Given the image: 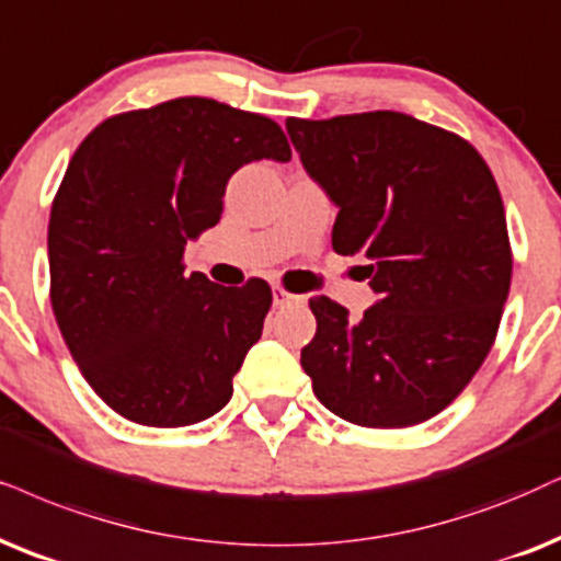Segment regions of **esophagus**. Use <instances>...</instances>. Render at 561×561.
Masks as SVG:
<instances>
[{
    "instance_id": "esophagus-1",
    "label": "esophagus",
    "mask_w": 561,
    "mask_h": 561,
    "mask_svg": "<svg viewBox=\"0 0 561 561\" xmlns=\"http://www.w3.org/2000/svg\"><path fill=\"white\" fill-rule=\"evenodd\" d=\"M272 295H274V305H276V308H285V305H300V302H305L302 295L289 293V289L279 287V285H274Z\"/></svg>"
}]
</instances>
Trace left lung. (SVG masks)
I'll return each mask as SVG.
<instances>
[{"label":"left lung","instance_id":"left-lung-1","mask_svg":"<svg viewBox=\"0 0 561 561\" xmlns=\"http://www.w3.org/2000/svg\"><path fill=\"white\" fill-rule=\"evenodd\" d=\"M287 131L339 207L333 251L363 253L378 293L363 321L310 297L318 329L300 363L313 393L363 427L427 422L469 386L497 336L513 279L497 181L463 137L407 113L287 118Z\"/></svg>","mask_w":561,"mask_h":561}]
</instances>
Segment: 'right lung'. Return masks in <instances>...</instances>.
Returning <instances> with one entry per match:
<instances>
[{"label":"right lung","mask_w":561,"mask_h":561,"mask_svg":"<svg viewBox=\"0 0 561 561\" xmlns=\"http://www.w3.org/2000/svg\"><path fill=\"white\" fill-rule=\"evenodd\" d=\"M293 158L261 113L175 98L98 124L69 160L48 217L51 308L90 388L124 420L186 427L217 414L261 339L272 287L183 274L215 228L230 175Z\"/></svg>","instance_id":"obj_1"}]
</instances>
